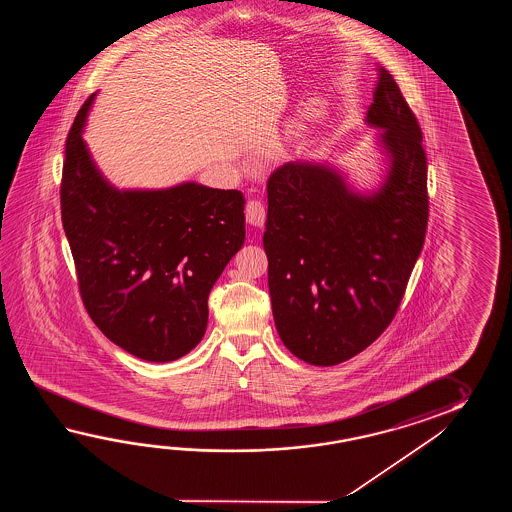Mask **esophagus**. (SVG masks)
Returning a JSON list of instances; mask_svg holds the SVG:
<instances>
[{"instance_id": "34e87169", "label": "esophagus", "mask_w": 512, "mask_h": 512, "mask_svg": "<svg viewBox=\"0 0 512 512\" xmlns=\"http://www.w3.org/2000/svg\"><path fill=\"white\" fill-rule=\"evenodd\" d=\"M245 218L252 227H263L265 218H267V210L263 207V203L258 199H251L245 207Z\"/></svg>"}]
</instances>
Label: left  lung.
Returning a JSON list of instances; mask_svg holds the SVG:
<instances>
[{
  "mask_svg": "<svg viewBox=\"0 0 512 512\" xmlns=\"http://www.w3.org/2000/svg\"><path fill=\"white\" fill-rule=\"evenodd\" d=\"M366 122L386 157L381 186L355 192L331 164L291 161L267 183L263 249L285 348L313 366L355 357L390 326L425 243L423 133L379 67Z\"/></svg>",
  "mask_w": 512,
  "mask_h": 512,
  "instance_id": "1",
  "label": "left lung"
}]
</instances>
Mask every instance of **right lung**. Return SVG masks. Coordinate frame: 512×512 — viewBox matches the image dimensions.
<instances>
[{"label": "right lung", "instance_id": "right-lung-1", "mask_svg": "<svg viewBox=\"0 0 512 512\" xmlns=\"http://www.w3.org/2000/svg\"><path fill=\"white\" fill-rule=\"evenodd\" d=\"M95 93L66 141L62 223L91 320L131 355L181 359L207 331L208 294L245 241V197L194 181L119 190L82 139Z\"/></svg>", "mask_w": 512, "mask_h": 512}]
</instances>
